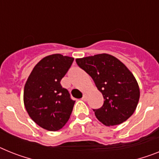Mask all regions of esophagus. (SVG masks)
<instances>
[{"mask_svg": "<svg viewBox=\"0 0 159 159\" xmlns=\"http://www.w3.org/2000/svg\"><path fill=\"white\" fill-rule=\"evenodd\" d=\"M82 100H84V101H86L87 100V94H84L83 96H82Z\"/></svg>", "mask_w": 159, "mask_h": 159, "instance_id": "esophagus-1", "label": "esophagus"}]
</instances>
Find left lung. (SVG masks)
<instances>
[{"instance_id": "left-lung-1", "label": "left lung", "mask_w": 159, "mask_h": 159, "mask_svg": "<svg viewBox=\"0 0 159 159\" xmlns=\"http://www.w3.org/2000/svg\"><path fill=\"white\" fill-rule=\"evenodd\" d=\"M77 65L92 77L104 102L93 109L96 118L106 126L127 120L137 108L140 90L133 73L120 61L109 54L76 59Z\"/></svg>"}]
</instances>
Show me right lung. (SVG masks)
Returning <instances> with one entry per match:
<instances>
[{
  "label": "right lung",
  "instance_id": "1",
  "mask_svg": "<svg viewBox=\"0 0 159 159\" xmlns=\"http://www.w3.org/2000/svg\"><path fill=\"white\" fill-rule=\"evenodd\" d=\"M74 58L53 54L34 67L24 87L23 100L30 118L43 129L57 131L68 122L75 101L61 85Z\"/></svg>",
  "mask_w": 159,
  "mask_h": 159
}]
</instances>
